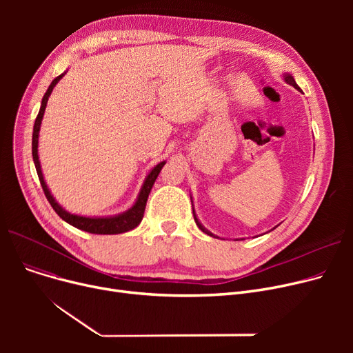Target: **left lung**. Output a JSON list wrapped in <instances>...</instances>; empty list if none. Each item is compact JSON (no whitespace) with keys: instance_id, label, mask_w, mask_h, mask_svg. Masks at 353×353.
Segmentation results:
<instances>
[{"instance_id":"left-lung-1","label":"left lung","mask_w":353,"mask_h":353,"mask_svg":"<svg viewBox=\"0 0 353 353\" xmlns=\"http://www.w3.org/2000/svg\"><path fill=\"white\" fill-rule=\"evenodd\" d=\"M283 76H285V81H286V83H288V84H290V85H293V87H294V88H298V90H299V91H302V90H301V87H299V85H298V84H296V81H294V79H293V77H292V76H290V74H283ZM193 216H194V221H196V225H197V226H199V229H200V230H201V232H205V233H208V234H210V236H213V237H216V236H214V234H212V233H210V232H209V230H206V229H205V228H203V226H201V223H200V221H199V219H197V217H196V213H194V210H193Z\"/></svg>"}]
</instances>
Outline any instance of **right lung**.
I'll return each instance as SVG.
<instances>
[{
    "label": "right lung",
    "instance_id": "obj_1",
    "mask_svg": "<svg viewBox=\"0 0 353 353\" xmlns=\"http://www.w3.org/2000/svg\"><path fill=\"white\" fill-rule=\"evenodd\" d=\"M63 76H64V74H61V76H59V77H55L52 80V83L50 84L48 90L46 91V94L43 97V101H41L40 111H39V116H37V119H35L34 130H32V160H34V164H35L37 174H39V179H40V183H41V188L44 190V194H46L47 200L50 201V205L52 206V209L55 210V213H57L64 221H67L68 225L77 228L80 230H84V232L92 233V234H119V233L133 230L134 228H137L140 225V221H141V219L144 216V209H145V203H147L148 194H150V190L153 188V184H154L160 170L163 169V165L165 164V161L159 163L154 167V169L150 173H148V176L144 180L143 188L140 190V194H139L136 203L133 205V208L128 209L127 212H124L121 214L111 216V217H84V216L71 214V213L65 212L59 205V203L54 200V197L51 196V193H50V190L47 188V184L44 181V177H43L40 160H39V132H40V125H41V120H43V116H44V111H46V105H47L48 97L51 94L52 88L55 87V84L60 81V79Z\"/></svg>",
    "mask_w": 353,
    "mask_h": 353
}]
</instances>
